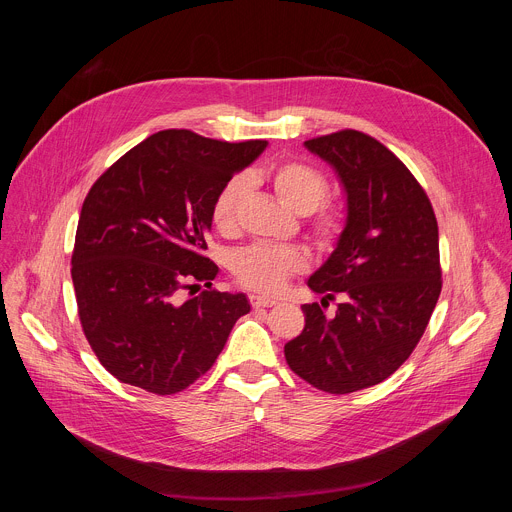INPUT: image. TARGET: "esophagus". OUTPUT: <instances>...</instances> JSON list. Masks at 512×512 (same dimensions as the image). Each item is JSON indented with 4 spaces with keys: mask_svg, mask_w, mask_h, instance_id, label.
I'll use <instances>...</instances> for the list:
<instances>
[{
    "mask_svg": "<svg viewBox=\"0 0 512 512\" xmlns=\"http://www.w3.org/2000/svg\"><path fill=\"white\" fill-rule=\"evenodd\" d=\"M249 302L253 308H271L277 304L275 298H269V296H261V294H253L249 296Z\"/></svg>",
    "mask_w": 512,
    "mask_h": 512,
    "instance_id": "1",
    "label": "esophagus"
}]
</instances>
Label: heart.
I'll return each mask as SVG.
<instances>
[{
	"label": "heart",
	"mask_w": 512,
	"mask_h": 512,
	"mask_svg": "<svg viewBox=\"0 0 512 512\" xmlns=\"http://www.w3.org/2000/svg\"><path fill=\"white\" fill-rule=\"evenodd\" d=\"M275 196L300 214L310 216L314 241L322 249L336 245L344 231V208L326 200L328 178L312 164L302 160H283L265 172ZM249 190V180L235 176L216 192L210 206V221L223 235H235L239 229V212ZM306 269V257L296 247L251 245L237 251L231 259V271L243 287L273 294L291 275Z\"/></svg>",
	"instance_id": "heart-1"
}]
</instances>
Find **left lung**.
I'll list each match as a JSON object with an SVG mask.
<instances>
[{"instance_id":"8db88e82","label":"left lung","mask_w":512,"mask_h":512,"mask_svg":"<svg viewBox=\"0 0 512 512\" xmlns=\"http://www.w3.org/2000/svg\"><path fill=\"white\" fill-rule=\"evenodd\" d=\"M346 190V227L330 259L308 279L322 304H304L306 326L283 348L312 387L346 395L383 383L411 356L442 291L433 206L409 168L356 129L312 137ZM343 302L328 319L321 310Z\"/></svg>"}]
</instances>
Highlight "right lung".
<instances>
[{
    "instance_id": "1",
    "label": "right lung",
    "mask_w": 512,
    "mask_h": 512,
    "mask_svg": "<svg viewBox=\"0 0 512 512\" xmlns=\"http://www.w3.org/2000/svg\"><path fill=\"white\" fill-rule=\"evenodd\" d=\"M267 141L229 143L190 129L150 135L91 186L72 249L83 332L121 383L174 395L200 379L251 306L245 294L212 289L204 251L210 206ZM204 282L198 297L182 288Z\"/></svg>"
}]
</instances>
